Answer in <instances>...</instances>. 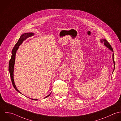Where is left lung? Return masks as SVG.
I'll list each match as a JSON object with an SVG mask.
<instances>
[{
  "label": "left lung",
  "instance_id": "1",
  "mask_svg": "<svg viewBox=\"0 0 121 121\" xmlns=\"http://www.w3.org/2000/svg\"><path fill=\"white\" fill-rule=\"evenodd\" d=\"M100 42L101 43H103L104 45L107 47L108 49H109L110 51H111L112 52H114L113 51V49L112 48V47H111V45L109 44V43L108 42V41L106 39H100ZM113 62H114V70L113 71V72H114V70H115V61H114V53L113 52Z\"/></svg>",
  "mask_w": 121,
  "mask_h": 121
}]
</instances>
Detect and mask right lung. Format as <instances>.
I'll return each instance as SVG.
<instances>
[{
	"label": "right lung",
	"instance_id": "add662e5",
	"mask_svg": "<svg viewBox=\"0 0 121 121\" xmlns=\"http://www.w3.org/2000/svg\"><path fill=\"white\" fill-rule=\"evenodd\" d=\"M34 35V33H32V32H29V33H25L23 34L22 35L20 38V39H19V40L18 41V42H17V43L15 44V45H14V47L13 48L12 51V56H11V59L9 61V73H10V77H11V81L13 83V85L14 88V89L20 93L22 94V93L19 91V90L17 89L15 83H14V81L13 79V70H14V64H15V55H16V53L17 51L18 50V49H19V46L23 43V42L25 40H26L27 38H29V37H31L33 36ZM51 92L47 96H46L44 98H46L47 97H48V96H49L51 94ZM32 100H38L37 99H31L30 98H29Z\"/></svg>",
	"mask_w": 121,
	"mask_h": 121
}]
</instances>
